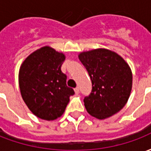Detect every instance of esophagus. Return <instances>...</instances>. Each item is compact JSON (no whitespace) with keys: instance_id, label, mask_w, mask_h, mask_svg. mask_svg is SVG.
Listing matches in <instances>:
<instances>
[{"instance_id":"1","label":"esophagus","mask_w":151,"mask_h":151,"mask_svg":"<svg viewBox=\"0 0 151 151\" xmlns=\"http://www.w3.org/2000/svg\"><path fill=\"white\" fill-rule=\"evenodd\" d=\"M74 91H75V94H79V88L78 87H76L75 89H74Z\"/></svg>"}]
</instances>
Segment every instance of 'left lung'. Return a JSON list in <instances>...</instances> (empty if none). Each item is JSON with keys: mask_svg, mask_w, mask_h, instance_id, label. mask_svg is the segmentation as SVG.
I'll list each match as a JSON object with an SVG mask.
<instances>
[{"mask_svg": "<svg viewBox=\"0 0 151 151\" xmlns=\"http://www.w3.org/2000/svg\"><path fill=\"white\" fill-rule=\"evenodd\" d=\"M78 58L92 83L84 105L91 116L104 120L120 111L129 98L133 74L129 65L116 52L106 48L82 52Z\"/></svg>", "mask_w": 151, "mask_h": 151, "instance_id": "1", "label": "left lung"}]
</instances>
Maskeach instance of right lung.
<instances>
[{
	"label": "right lung",
	"instance_id": "obj_1",
	"mask_svg": "<svg viewBox=\"0 0 151 151\" xmlns=\"http://www.w3.org/2000/svg\"><path fill=\"white\" fill-rule=\"evenodd\" d=\"M65 56L49 46L42 47L25 59L18 73L22 98L35 116L45 120L61 116L74 91L66 85L60 67Z\"/></svg>",
	"mask_w": 151,
	"mask_h": 151
}]
</instances>
